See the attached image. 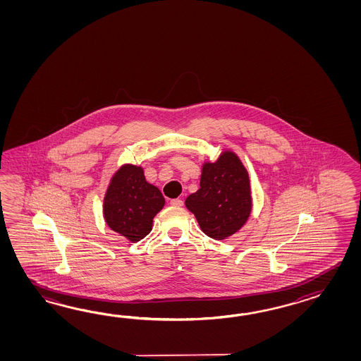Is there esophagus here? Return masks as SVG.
<instances>
[{"label": "esophagus", "instance_id": "obj_1", "mask_svg": "<svg viewBox=\"0 0 361 361\" xmlns=\"http://www.w3.org/2000/svg\"><path fill=\"white\" fill-rule=\"evenodd\" d=\"M170 205H173V207H183V201L180 199L170 200Z\"/></svg>", "mask_w": 361, "mask_h": 361}]
</instances>
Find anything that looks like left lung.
I'll list each match as a JSON object with an SVG mask.
<instances>
[{
    "instance_id": "1",
    "label": "left lung",
    "mask_w": 361,
    "mask_h": 361,
    "mask_svg": "<svg viewBox=\"0 0 361 361\" xmlns=\"http://www.w3.org/2000/svg\"><path fill=\"white\" fill-rule=\"evenodd\" d=\"M201 231L223 240L236 233L252 212L250 180L238 154L223 151L216 161L204 162L200 188L185 199Z\"/></svg>"
}]
</instances>
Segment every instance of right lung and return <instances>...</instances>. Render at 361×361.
I'll use <instances>...</instances> for the list:
<instances>
[{"label": "right lung", "instance_id": "add662e5", "mask_svg": "<svg viewBox=\"0 0 361 361\" xmlns=\"http://www.w3.org/2000/svg\"><path fill=\"white\" fill-rule=\"evenodd\" d=\"M164 205L161 192L147 182L143 168L125 164L111 178L103 215L111 230L137 243L151 232L154 215Z\"/></svg>", "mask_w": 361, "mask_h": 361}]
</instances>
